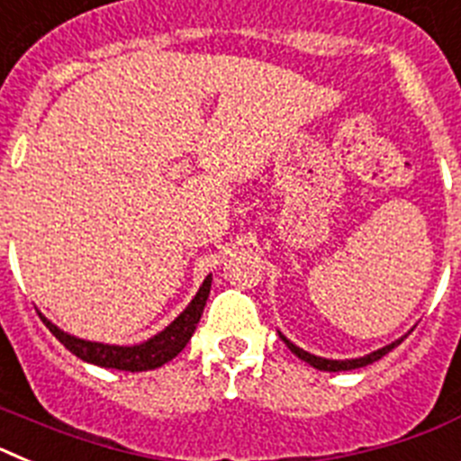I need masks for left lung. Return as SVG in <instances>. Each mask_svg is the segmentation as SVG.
Segmentation results:
<instances>
[{
  "label": "left lung",
  "instance_id": "left-lung-1",
  "mask_svg": "<svg viewBox=\"0 0 461 461\" xmlns=\"http://www.w3.org/2000/svg\"><path fill=\"white\" fill-rule=\"evenodd\" d=\"M279 337H281V339H284V344H286L288 348H291V353H295V356L300 357V360L309 362L312 367L321 369V372H348V369L367 367V365H372V362L381 360V357L385 356V353L393 351L394 346H399V344H402V339H404V337H402V339L393 341V344H390V346H383V348H378V351L369 353V356H365V357H353V360H328V357H319V356H312V353L303 351L300 346H295V344H293V341H288L286 337L281 335V332H279Z\"/></svg>",
  "mask_w": 461,
  "mask_h": 461
}]
</instances>
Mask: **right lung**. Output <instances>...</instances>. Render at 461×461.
Here are the masks:
<instances>
[{"label": "right lung", "mask_w": 461, "mask_h": 461, "mask_svg": "<svg viewBox=\"0 0 461 461\" xmlns=\"http://www.w3.org/2000/svg\"><path fill=\"white\" fill-rule=\"evenodd\" d=\"M210 286L212 275H207L205 281H203V286L198 288L195 297L189 303V307H186L168 328L161 330V332L154 335L152 339L142 341V344L136 346H110L99 344V341L78 339V337L68 335V332L59 330L57 325H52L43 313H39V316L52 335L62 341L73 356H78L80 360L99 365V367L122 369V372H148V369H157L161 367V365H166L168 360H173V357L185 348L186 341L194 335L195 325L201 321L207 295H210Z\"/></svg>", "instance_id": "add662e5"}]
</instances>
